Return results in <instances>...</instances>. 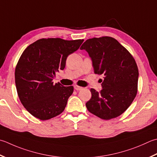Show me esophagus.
Here are the masks:
<instances>
[{"mask_svg": "<svg viewBox=\"0 0 157 157\" xmlns=\"http://www.w3.org/2000/svg\"><path fill=\"white\" fill-rule=\"evenodd\" d=\"M74 88L76 90H80L83 88L81 86H78V85H75V86H74Z\"/></svg>", "mask_w": 157, "mask_h": 157, "instance_id": "esophagus-1", "label": "esophagus"}]
</instances>
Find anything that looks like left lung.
Instances as JSON below:
<instances>
[{"label":"left lung","instance_id":"obj_1","mask_svg":"<svg viewBox=\"0 0 157 157\" xmlns=\"http://www.w3.org/2000/svg\"><path fill=\"white\" fill-rule=\"evenodd\" d=\"M91 58L95 74L103 75V89H90L91 99L86 103L93 114L103 120L121 115L133 102L137 92L139 71L134 58L113 37L87 39L80 48Z\"/></svg>","mask_w":157,"mask_h":157}]
</instances>
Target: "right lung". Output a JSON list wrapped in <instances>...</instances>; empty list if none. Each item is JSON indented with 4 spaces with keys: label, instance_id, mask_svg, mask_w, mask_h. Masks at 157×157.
Returning <instances> with one entry per match:
<instances>
[{
    "label": "right lung",
    "instance_id": "add662e5",
    "mask_svg": "<svg viewBox=\"0 0 157 157\" xmlns=\"http://www.w3.org/2000/svg\"><path fill=\"white\" fill-rule=\"evenodd\" d=\"M84 39H39L25 49L15 70V86L21 103L30 114L46 121L60 114L73 86H63L53 79L65 67L69 54L78 50Z\"/></svg>",
    "mask_w": 157,
    "mask_h": 157
}]
</instances>
